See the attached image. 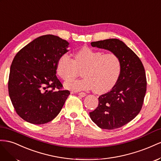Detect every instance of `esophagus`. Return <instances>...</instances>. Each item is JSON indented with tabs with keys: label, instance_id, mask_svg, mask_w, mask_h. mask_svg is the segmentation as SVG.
I'll return each instance as SVG.
<instances>
[{
	"label": "esophagus",
	"instance_id": "esophagus-1",
	"mask_svg": "<svg viewBox=\"0 0 161 161\" xmlns=\"http://www.w3.org/2000/svg\"><path fill=\"white\" fill-rule=\"evenodd\" d=\"M78 94H79L81 97H84V96H86V94L85 92H79Z\"/></svg>",
	"mask_w": 161,
	"mask_h": 161
}]
</instances>
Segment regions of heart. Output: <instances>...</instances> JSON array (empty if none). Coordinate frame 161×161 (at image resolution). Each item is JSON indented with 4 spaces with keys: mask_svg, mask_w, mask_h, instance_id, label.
<instances>
[{
    "mask_svg": "<svg viewBox=\"0 0 161 161\" xmlns=\"http://www.w3.org/2000/svg\"><path fill=\"white\" fill-rule=\"evenodd\" d=\"M57 73L63 80L70 81L75 78L79 70L84 77L65 84L72 90L93 89L98 94L111 90L120 75L121 64L117 55L104 53L84 47L76 51L73 59L67 53L62 54L57 61Z\"/></svg>",
    "mask_w": 161,
    "mask_h": 161,
    "instance_id": "heart-1",
    "label": "heart"
}]
</instances>
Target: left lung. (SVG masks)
Instances as JSON below:
<instances>
[{"label": "left lung", "instance_id": "1", "mask_svg": "<svg viewBox=\"0 0 161 161\" xmlns=\"http://www.w3.org/2000/svg\"><path fill=\"white\" fill-rule=\"evenodd\" d=\"M92 47L106 49L117 55L121 69L112 90L98 98V105L90 113L101 129L114 130L134 119L141 111L146 92V77L142 61L122 41L107 39L91 42Z\"/></svg>", "mask_w": 161, "mask_h": 161}]
</instances>
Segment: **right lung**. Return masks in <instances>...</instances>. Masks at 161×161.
Returning <instances> with one entry per match:
<instances>
[{"instance_id":"obj_1","label":"right lung","mask_w":161,"mask_h":161,"mask_svg":"<svg viewBox=\"0 0 161 161\" xmlns=\"http://www.w3.org/2000/svg\"><path fill=\"white\" fill-rule=\"evenodd\" d=\"M69 42L54 35L36 38L21 48L12 61L8 89L17 114L32 124L51 121L60 113L68 96L56 75L58 57Z\"/></svg>"}]
</instances>
